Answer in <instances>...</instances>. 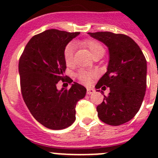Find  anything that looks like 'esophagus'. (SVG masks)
Here are the masks:
<instances>
[{
	"mask_svg": "<svg viewBox=\"0 0 158 158\" xmlns=\"http://www.w3.org/2000/svg\"><path fill=\"white\" fill-rule=\"evenodd\" d=\"M95 93V90L93 89H87L86 90V93L88 95H91L93 94V93Z\"/></svg>",
	"mask_w": 158,
	"mask_h": 158,
	"instance_id": "esophagus-1",
	"label": "esophagus"
}]
</instances>
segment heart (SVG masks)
Masks as SVG:
<instances>
[{"mask_svg":"<svg viewBox=\"0 0 158 158\" xmlns=\"http://www.w3.org/2000/svg\"><path fill=\"white\" fill-rule=\"evenodd\" d=\"M82 45L89 50L93 56L99 52L104 51L103 47L95 40H85L82 42ZM73 56H74V45L73 43L67 44L63 50V59L68 66L73 63ZM94 76V73L85 69L79 70L77 74L79 80L84 84L89 83Z\"/></svg>","mask_w":158,"mask_h":158,"instance_id":"obj_1","label":"heart"}]
</instances>
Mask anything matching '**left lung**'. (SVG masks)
<instances>
[{
	"label": "left lung",
	"mask_w": 158,
	"mask_h": 158,
	"mask_svg": "<svg viewBox=\"0 0 158 158\" xmlns=\"http://www.w3.org/2000/svg\"><path fill=\"white\" fill-rule=\"evenodd\" d=\"M88 34L105 44L110 53L107 72L96 85V89H106L103 85L110 88L108 96H104L102 103L96 107L98 116L111 126L123 124L134 117L143 100L146 59L138 45L127 35L110 31Z\"/></svg>",
	"instance_id": "left-lung-1"
}]
</instances>
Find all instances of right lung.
I'll list each match as a JSON object with an SVG mask.
<instances>
[{"instance_id": "right-lung-1", "label": "right lung", "mask_w": 158, "mask_h": 158, "mask_svg": "<svg viewBox=\"0 0 158 158\" xmlns=\"http://www.w3.org/2000/svg\"><path fill=\"white\" fill-rule=\"evenodd\" d=\"M79 35L50 29L35 35L26 45L18 70L23 99L35 120L51 130H62L76 120V106L85 97L86 89L73 82L71 88L58 90L60 80L71 83L65 76V45Z\"/></svg>"}]
</instances>
